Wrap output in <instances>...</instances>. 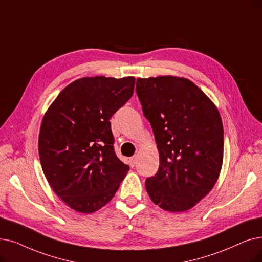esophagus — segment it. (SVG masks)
<instances>
[{
	"label": "esophagus",
	"mask_w": 262,
	"mask_h": 262,
	"mask_svg": "<svg viewBox=\"0 0 262 262\" xmlns=\"http://www.w3.org/2000/svg\"><path fill=\"white\" fill-rule=\"evenodd\" d=\"M136 164H137V157L134 156V157H132V158L129 159V165H130L132 167H135Z\"/></svg>",
	"instance_id": "esophagus-1"
}]
</instances>
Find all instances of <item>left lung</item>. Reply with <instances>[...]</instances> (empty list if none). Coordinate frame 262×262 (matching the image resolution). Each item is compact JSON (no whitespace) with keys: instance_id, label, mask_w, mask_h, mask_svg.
I'll return each instance as SVG.
<instances>
[{"instance_id":"obj_1","label":"left lung","mask_w":262,"mask_h":262,"mask_svg":"<svg viewBox=\"0 0 262 262\" xmlns=\"http://www.w3.org/2000/svg\"><path fill=\"white\" fill-rule=\"evenodd\" d=\"M136 92L149 120L159 167L147 178L151 200L169 212H184L206 197L224 158V128L217 107L187 78H138Z\"/></svg>"}]
</instances>
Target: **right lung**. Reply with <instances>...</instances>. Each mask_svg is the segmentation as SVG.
Here are the masks:
<instances>
[{"label": "right lung", "mask_w": 262, "mask_h": 262, "mask_svg": "<svg viewBox=\"0 0 262 262\" xmlns=\"http://www.w3.org/2000/svg\"><path fill=\"white\" fill-rule=\"evenodd\" d=\"M135 77H83L63 89L41 121L45 177L71 209L90 214L113 198L129 167L113 150L110 118L132 97Z\"/></svg>", "instance_id": "1"}]
</instances>
